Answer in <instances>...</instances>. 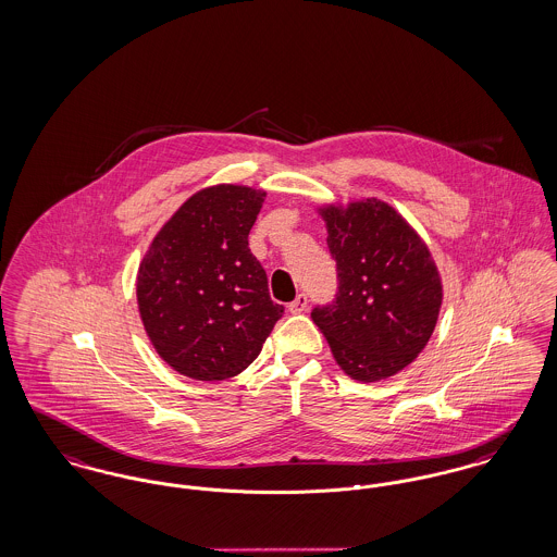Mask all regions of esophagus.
<instances>
[{"mask_svg":"<svg viewBox=\"0 0 557 557\" xmlns=\"http://www.w3.org/2000/svg\"><path fill=\"white\" fill-rule=\"evenodd\" d=\"M308 308V295L306 293H299L295 299H293L292 304H289V312L293 314H299V312H304Z\"/></svg>","mask_w":557,"mask_h":557,"instance_id":"34e87169","label":"esophagus"}]
</instances>
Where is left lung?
Segmentation results:
<instances>
[{
    "instance_id": "obj_1",
    "label": "left lung",
    "mask_w": 557,
    "mask_h": 557,
    "mask_svg": "<svg viewBox=\"0 0 557 557\" xmlns=\"http://www.w3.org/2000/svg\"><path fill=\"white\" fill-rule=\"evenodd\" d=\"M337 264V293L312 310L337 364L351 380L380 381L430 342L442 281L428 245L380 199L319 209Z\"/></svg>"
}]
</instances>
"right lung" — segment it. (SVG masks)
I'll return each instance as SVG.
<instances>
[{
	"label": "right lung",
	"mask_w": 557,
	"mask_h": 557,
	"mask_svg": "<svg viewBox=\"0 0 557 557\" xmlns=\"http://www.w3.org/2000/svg\"><path fill=\"white\" fill-rule=\"evenodd\" d=\"M264 190L218 184L193 195L152 238L136 295L148 339L177 373L222 381L262 351L285 308L268 293L249 231Z\"/></svg>",
	"instance_id": "right-lung-1"
}]
</instances>
